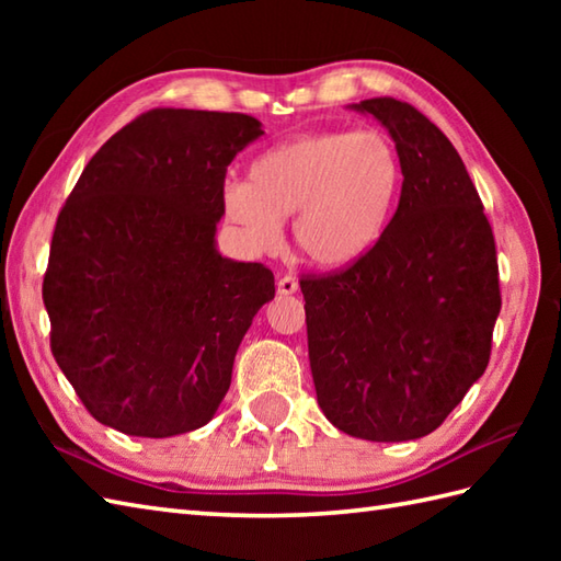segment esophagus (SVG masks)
<instances>
[{"label":"esophagus","instance_id":"obj_1","mask_svg":"<svg viewBox=\"0 0 561 561\" xmlns=\"http://www.w3.org/2000/svg\"><path fill=\"white\" fill-rule=\"evenodd\" d=\"M277 291H279L282 296L296 294V291H299V279H296V277H282V279L277 282Z\"/></svg>","mask_w":561,"mask_h":561}]
</instances>
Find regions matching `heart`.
<instances>
[{"instance_id":"1","label":"heart","mask_w":561,"mask_h":561,"mask_svg":"<svg viewBox=\"0 0 561 561\" xmlns=\"http://www.w3.org/2000/svg\"><path fill=\"white\" fill-rule=\"evenodd\" d=\"M250 183L224 187L221 205L241 241L255 250L279 245L282 219L316 267L342 270L364 260L386 236L402 187L396 145L378 129L301 135L250 163Z\"/></svg>"}]
</instances>
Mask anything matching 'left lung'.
<instances>
[{
	"label": "left lung",
	"mask_w": 561,
	"mask_h": 561,
	"mask_svg": "<svg viewBox=\"0 0 561 561\" xmlns=\"http://www.w3.org/2000/svg\"><path fill=\"white\" fill-rule=\"evenodd\" d=\"M350 108L388 129L402 190L371 253L301 279L308 359L320 410L340 432L412 440L440 426L490 364L496 245L462 159L428 117L396 99Z\"/></svg>",
	"instance_id": "1"
}]
</instances>
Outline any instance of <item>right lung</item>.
Masks as SVG:
<instances>
[{
    "label": "right lung",
    "mask_w": 561,
    "mask_h": 561,
    "mask_svg": "<svg viewBox=\"0 0 561 561\" xmlns=\"http://www.w3.org/2000/svg\"><path fill=\"white\" fill-rule=\"evenodd\" d=\"M262 135L243 113L157 108L93 153L59 211L43 301L57 366L105 426H205L274 274L221 257L224 178Z\"/></svg>",
    "instance_id": "obj_1"
}]
</instances>
